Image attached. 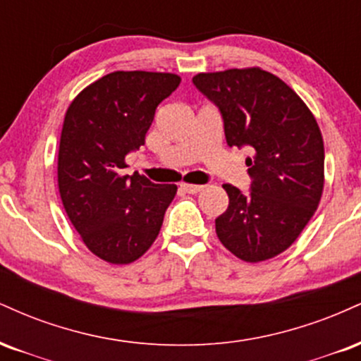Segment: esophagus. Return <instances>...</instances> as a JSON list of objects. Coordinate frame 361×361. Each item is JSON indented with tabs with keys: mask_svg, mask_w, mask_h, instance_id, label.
Returning a JSON list of instances; mask_svg holds the SVG:
<instances>
[{
	"mask_svg": "<svg viewBox=\"0 0 361 361\" xmlns=\"http://www.w3.org/2000/svg\"><path fill=\"white\" fill-rule=\"evenodd\" d=\"M180 189L184 190V192H188V194H197V192H201L202 189H204V185H199V184H185V182H182Z\"/></svg>",
	"mask_w": 361,
	"mask_h": 361,
	"instance_id": "34e87169",
	"label": "esophagus"
}]
</instances>
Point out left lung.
<instances>
[{
    "mask_svg": "<svg viewBox=\"0 0 361 361\" xmlns=\"http://www.w3.org/2000/svg\"><path fill=\"white\" fill-rule=\"evenodd\" d=\"M192 82L221 111L228 145L253 148L247 159L252 190L223 184L230 204L216 218V235L250 264L281 255L323 196L324 143L314 114L294 89L260 67L199 72Z\"/></svg>",
    "mask_w": 361,
    "mask_h": 361,
    "instance_id": "8db88e82",
    "label": "left lung"
}]
</instances>
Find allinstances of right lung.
<instances>
[{"mask_svg":"<svg viewBox=\"0 0 361 361\" xmlns=\"http://www.w3.org/2000/svg\"><path fill=\"white\" fill-rule=\"evenodd\" d=\"M179 84L171 72L116 71L84 87L63 116L59 194L89 252L108 264L138 260L176 197V184L123 176L121 169L128 152L145 145L157 106Z\"/></svg>","mask_w":361,"mask_h":361,"instance_id":"add662e5","label":"right lung"}]
</instances>
